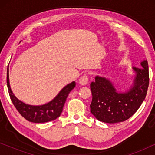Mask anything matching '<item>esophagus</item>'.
<instances>
[{
  "label": "esophagus",
  "mask_w": 155,
  "mask_h": 155,
  "mask_svg": "<svg viewBox=\"0 0 155 155\" xmlns=\"http://www.w3.org/2000/svg\"><path fill=\"white\" fill-rule=\"evenodd\" d=\"M79 83L81 85H86L88 83V77L86 75H82L79 79Z\"/></svg>",
  "instance_id": "1"
}]
</instances>
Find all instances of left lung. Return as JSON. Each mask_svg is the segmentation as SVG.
Wrapping results in <instances>:
<instances>
[{"label": "left lung", "instance_id": "obj_1", "mask_svg": "<svg viewBox=\"0 0 155 155\" xmlns=\"http://www.w3.org/2000/svg\"><path fill=\"white\" fill-rule=\"evenodd\" d=\"M142 68L133 67V83L126 91L116 88L109 78L97 75L90 84L92 101L90 111L100 121L108 124L123 122L137 111L145 99L149 86V68L147 60Z\"/></svg>", "mask_w": 155, "mask_h": 155}]
</instances>
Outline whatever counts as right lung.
<instances>
[{
  "label": "right lung",
  "mask_w": 155,
  "mask_h": 155,
  "mask_svg": "<svg viewBox=\"0 0 155 155\" xmlns=\"http://www.w3.org/2000/svg\"><path fill=\"white\" fill-rule=\"evenodd\" d=\"M7 85L12 102L22 116L32 123H45L56 119L61 116L69 93L75 87V82L73 81L65 85L49 102L38 106L27 104L15 96L10 88L8 68L7 69Z\"/></svg>",
  "instance_id": "obj_1"
}]
</instances>
